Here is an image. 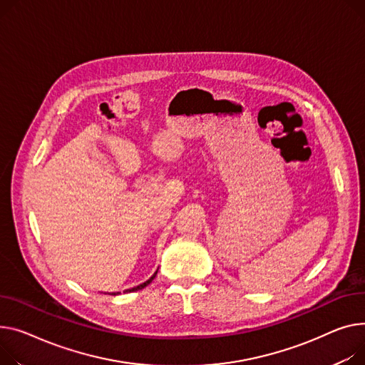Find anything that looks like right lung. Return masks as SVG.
<instances>
[{"label": "right lung", "mask_w": 365, "mask_h": 365, "mask_svg": "<svg viewBox=\"0 0 365 365\" xmlns=\"http://www.w3.org/2000/svg\"><path fill=\"white\" fill-rule=\"evenodd\" d=\"M155 274L157 273H154V276L150 279V280H147V282H145V283H142V284H139V286H136V287H132V289H128V290H125V292H135V290H139V289H143L145 286H148L153 280H154V277H155ZM115 295V294H114Z\"/></svg>", "instance_id": "1"}]
</instances>
